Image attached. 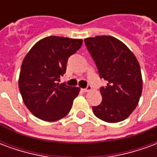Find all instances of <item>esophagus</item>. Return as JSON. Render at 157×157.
I'll return each instance as SVG.
<instances>
[{
  "label": "esophagus",
  "mask_w": 157,
  "mask_h": 157,
  "mask_svg": "<svg viewBox=\"0 0 157 157\" xmlns=\"http://www.w3.org/2000/svg\"><path fill=\"white\" fill-rule=\"evenodd\" d=\"M92 86H86V88H84V89H82V92H90V91H92Z\"/></svg>",
  "instance_id": "obj_1"
}]
</instances>
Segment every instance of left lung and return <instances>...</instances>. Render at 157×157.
<instances>
[{
	"instance_id": "obj_1",
	"label": "left lung",
	"mask_w": 157,
	"mask_h": 157,
	"mask_svg": "<svg viewBox=\"0 0 157 157\" xmlns=\"http://www.w3.org/2000/svg\"><path fill=\"white\" fill-rule=\"evenodd\" d=\"M107 86L100 88L102 102L92 107L96 117L108 123L123 121L138 105L142 92L140 67L126 45L112 36L84 39Z\"/></svg>"
}]
</instances>
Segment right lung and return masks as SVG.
<instances>
[{
    "label": "right lung",
    "instance_id": "obj_1",
    "mask_svg": "<svg viewBox=\"0 0 157 157\" xmlns=\"http://www.w3.org/2000/svg\"><path fill=\"white\" fill-rule=\"evenodd\" d=\"M82 44V39L49 36L36 43L25 56L19 90L26 107L37 118L54 122L69 113L80 89L57 81L66 71L69 57Z\"/></svg>",
    "mask_w": 157,
    "mask_h": 157
}]
</instances>
